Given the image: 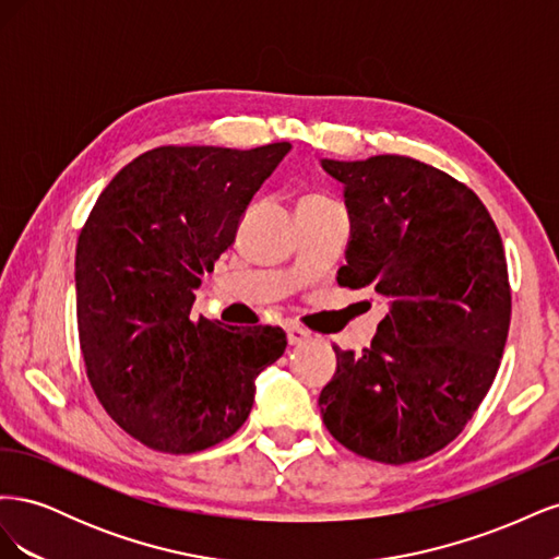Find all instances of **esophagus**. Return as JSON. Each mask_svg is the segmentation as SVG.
<instances>
[{"mask_svg": "<svg viewBox=\"0 0 559 559\" xmlns=\"http://www.w3.org/2000/svg\"><path fill=\"white\" fill-rule=\"evenodd\" d=\"M286 337H289V345H302V343H308L310 341V331H306L302 326H296V324H289L286 326Z\"/></svg>", "mask_w": 559, "mask_h": 559, "instance_id": "34e87169", "label": "esophagus"}]
</instances>
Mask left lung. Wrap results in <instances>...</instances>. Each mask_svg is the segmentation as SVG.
Returning a JSON list of instances; mask_svg holds the SVG:
<instances>
[{
  "label": "left lung",
  "mask_w": 559,
  "mask_h": 559,
  "mask_svg": "<svg viewBox=\"0 0 559 559\" xmlns=\"http://www.w3.org/2000/svg\"><path fill=\"white\" fill-rule=\"evenodd\" d=\"M321 167L343 183L352 226L337 284L389 306L361 354L333 347L321 417L368 460H425L462 433L499 370L511 324L499 230L468 186L415 158Z\"/></svg>",
  "instance_id": "left-lung-1"
}]
</instances>
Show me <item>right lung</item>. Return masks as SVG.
Returning a JSON list of instances; mask_svg holds the SVG:
<instances>
[{
	"instance_id": "right-lung-1",
	"label": "right lung",
	"mask_w": 559,
	"mask_h": 559,
	"mask_svg": "<svg viewBox=\"0 0 559 559\" xmlns=\"http://www.w3.org/2000/svg\"><path fill=\"white\" fill-rule=\"evenodd\" d=\"M289 148H151L109 181L81 228L86 373L116 425L151 450L191 454L226 441L251 413L253 380L284 354L282 329L222 326L191 308Z\"/></svg>"
}]
</instances>
